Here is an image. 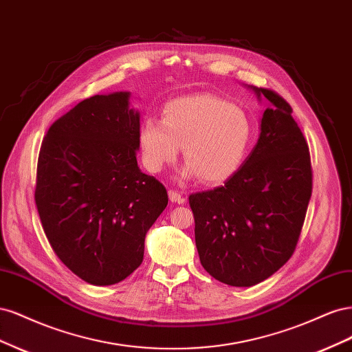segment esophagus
<instances>
[{
    "mask_svg": "<svg viewBox=\"0 0 352 352\" xmlns=\"http://www.w3.org/2000/svg\"><path fill=\"white\" fill-rule=\"evenodd\" d=\"M168 198H170V201L175 202V204H184V202L186 201L185 197L175 189H168Z\"/></svg>",
    "mask_w": 352,
    "mask_h": 352,
    "instance_id": "34e87169",
    "label": "esophagus"
}]
</instances>
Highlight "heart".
Wrapping results in <instances>:
<instances>
[{"label": "heart", "mask_w": 352, "mask_h": 352, "mask_svg": "<svg viewBox=\"0 0 352 352\" xmlns=\"http://www.w3.org/2000/svg\"><path fill=\"white\" fill-rule=\"evenodd\" d=\"M252 140V123L242 109L217 95L197 94L164 104L162 122L146 117L138 131L145 167L158 173L184 146L182 175L208 185L226 182L241 168Z\"/></svg>", "instance_id": "obj_1"}]
</instances>
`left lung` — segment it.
I'll list each match as a JSON object with an SVG mask.
<instances>
[{
	"label": "left lung",
	"mask_w": 352,
	"mask_h": 352,
	"mask_svg": "<svg viewBox=\"0 0 352 352\" xmlns=\"http://www.w3.org/2000/svg\"><path fill=\"white\" fill-rule=\"evenodd\" d=\"M248 88L267 100L257 144L225 185L189 197L202 267L239 287L265 280L291 258L313 189L291 105L270 89Z\"/></svg>",
	"instance_id": "8db88e82"
}]
</instances>
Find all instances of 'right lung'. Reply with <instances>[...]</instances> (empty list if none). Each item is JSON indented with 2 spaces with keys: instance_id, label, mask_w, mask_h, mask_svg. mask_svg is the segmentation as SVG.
I'll list each match as a JSON object with an SVG mask.
<instances>
[{
  "instance_id": "obj_1",
  "label": "right lung",
  "mask_w": 352,
  "mask_h": 352,
  "mask_svg": "<svg viewBox=\"0 0 352 352\" xmlns=\"http://www.w3.org/2000/svg\"><path fill=\"white\" fill-rule=\"evenodd\" d=\"M131 92L94 95L51 124L41 145L35 202L57 257L85 282L119 283L144 260L167 190L138 167L140 111Z\"/></svg>"
}]
</instances>
